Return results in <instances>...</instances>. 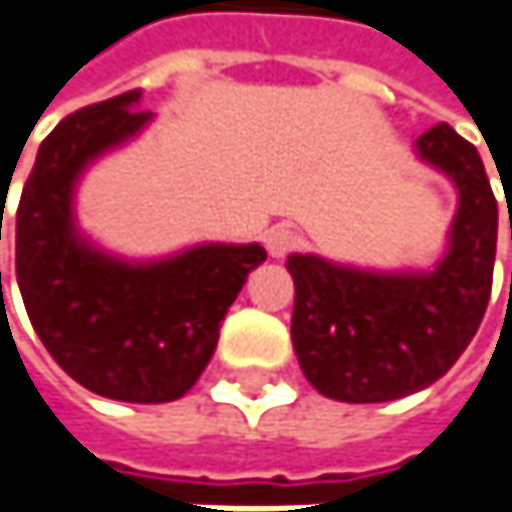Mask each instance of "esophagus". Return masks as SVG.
<instances>
[{"instance_id": "1", "label": "esophagus", "mask_w": 512, "mask_h": 512, "mask_svg": "<svg viewBox=\"0 0 512 512\" xmlns=\"http://www.w3.org/2000/svg\"><path fill=\"white\" fill-rule=\"evenodd\" d=\"M298 244H301V235H298L295 229H289V226H274V229L265 235V247H268V253H271L274 259L289 256L292 250H298Z\"/></svg>"}]
</instances>
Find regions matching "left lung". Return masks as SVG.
Here are the masks:
<instances>
[{
	"label": "left lung",
	"instance_id": "obj_1",
	"mask_svg": "<svg viewBox=\"0 0 512 512\" xmlns=\"http://www.w3.org/2000/svg\"><path fill=\"white\" fill-rule=\"evenodd\" d=\"M414 145L459 190L447 253L432 271H361L301 253L286 262L298 364L340 402H387L438 382L477 334L492 295L498 202L477 148L444 122Z\"/></svg>",
	"mask_w": 512,
	"mask_h": 512
}]
</instances>
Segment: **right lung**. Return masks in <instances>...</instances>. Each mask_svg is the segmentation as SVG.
Segmentation results:
<instances>
[{"instance_id": "right-lung-1", "label": "right lung", "mask_w": 512, "mask_h": 512, "mask_svg": "<svg viewBox=\"0 0 512 512\" xmlns=\"http://www.w3.org/2000/svg\"><path fill=\"white\" fill-rule=\"evenodd\" d=\"M139 98L133 89L83 107L41 142L17 208V286L35 334L74 382L107 399L172 402L208 367L226 310L268 253L199 244L125 262L80 238L77 178L151 122Z\"/></svg>"}]
</instances>
